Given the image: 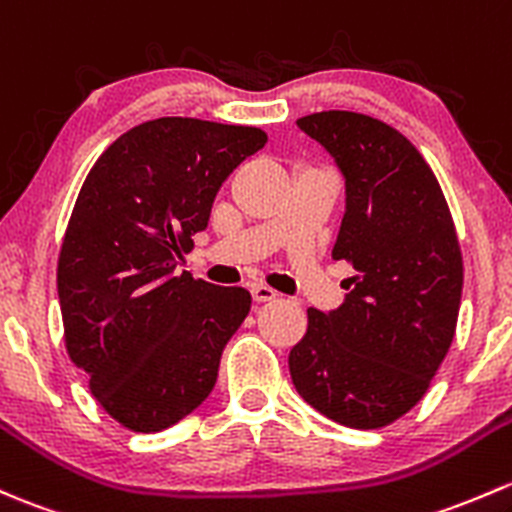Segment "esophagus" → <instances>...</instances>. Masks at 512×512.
<instances>
[{
	"label": "esophagus",
	"instance_id": "1",
	"mask_svg": "<svg viewBox=\"0 0 512 512\" xmlns=\"http://www.w3.org/2000/svg\"><path fill=\"white\" fill-rule=\"evenodd\" d=\"M277 297L279 294L274 292L272 287H265V284H255V287H252V299L255 301H274Z\"/></svg>",
	"mask_w": 512,
	"mask_h": 512
}]
</instances>
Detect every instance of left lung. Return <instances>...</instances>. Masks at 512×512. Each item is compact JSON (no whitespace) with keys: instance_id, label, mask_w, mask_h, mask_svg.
<instances>
[{"instance_id":"1","label":"left lung","mask_w":512,"mask_h":512,"mask_svg":"<svg viewBox=\"0 0 512 512\" xmlns=\"http://www.w3.org/2000/svg\"><path fill=\"white\" fill-rule=\"evenodd\" d=\"M346 179L333 260L351 262L346 301L309 309L289 353L297 392L353 429H380L417 405L449 353L464 260L441 186L395 127L328 110L297 120Z\"/></svg>"}]
</instances>
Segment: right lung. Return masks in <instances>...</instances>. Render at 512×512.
Instances as JSON below:
<instances>
[{
    "mask_svg": "<svg viewBox=\"0 0 512 512\" xmlns=\"http://www.w3.org/2000/svg\"><path fill=\"white\" fill-rule=\"evenodd\" d=\"M267 142L257 127L159 117L117 137L78 193L58 255L68 355L102 410L152 434L211 395L252 297L176 274L215 193Z\"/></svg>",
    "mask_w": 512,
    "mask_h": 512,
    "instance_id": "obj_1",
    "label": "right lung"
}]
</instances>
